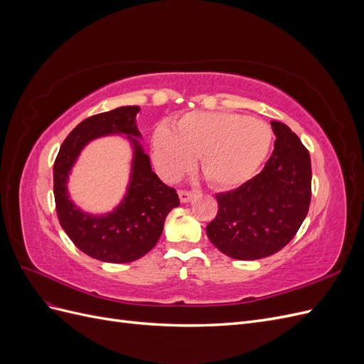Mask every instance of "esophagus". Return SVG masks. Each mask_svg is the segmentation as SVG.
I'll return each mask as SVG.
<instances>
[{"label":"esophagus","instance_id":"1","mask_svg":"<svg viewBox=\"0 0 364 364\" xmlns=\"http://www.w3.org/2000/svg\"><path fill=\"white\" fill-rule=\"evenodd\" d=\"M179 199H181L182 203H188V202H191L194 199V193L186 191V190H181L179 191Z\"/></svg>","mask_w":364,"mask_h":364}]
</instances>
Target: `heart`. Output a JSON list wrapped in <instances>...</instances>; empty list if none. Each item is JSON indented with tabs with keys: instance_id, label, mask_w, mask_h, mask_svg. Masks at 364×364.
<instances>
[{
	"instance_id": "1",
	"label": "heart",
	"mask_w": 364,
	"mask_h": 364,
	"mask_svg": "<svg viewBox=\"0 0 364 364\" xmlns=\"http://www.w3.org/2000/svg\"><path fill=\"white\" fill-rule=\"evenodd\" d=\"M273 130L261 119L235 112H191L176 121L174 132H153L151 153L164 179L176 181L200 156L206 181L232 188L255 176L266 161Z\"/></svg>"
}]
</instances>
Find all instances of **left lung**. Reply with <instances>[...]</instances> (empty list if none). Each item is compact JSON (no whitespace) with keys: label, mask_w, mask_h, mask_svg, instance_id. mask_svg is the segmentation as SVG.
I'll use <instances>...</instances> for the list:
<instances>
[{"label":"left lung","mask_w":364,"mask_h":364,"mask_svg":"<svg viewBox=\"0 0 364 364\" xmlns=\"http://www.w3.org/2000/svg\"><path fill=\"white\" fill-rule=\"evenodd\" d=\"M270 124L277 136L270 159L255 178L215 196L218 213L206 226L211 243L234 259L252 261L279 252L310 208V153L287 124Z\"/></svg>","instance_id":"obj_1"}]
</instances>
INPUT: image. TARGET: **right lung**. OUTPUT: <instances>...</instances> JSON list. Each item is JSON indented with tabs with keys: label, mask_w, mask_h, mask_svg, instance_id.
I'll return each instance as SVG.
<instances>
[{
	"label": "right lung",
	"mask_w": 364,
	"mask_h": 364,
	"mask_svg": "<svg viewBox=\"0 0 364 364\" xmlns=\"http://www.w3.org/2000/svg\"><path fill=\"white\" fill-rule=\"evenodd\" d=\"M138 112L139 106H121L83 119L63 141L54 161V200L60 226L83 253L105 262H132L144 257L158 243L165 217L179 206L176 190L151 171L139 141ZM111 134H123L132 147L127 194L111 213H85L69 199V174L91 140Z\"/></svg>",
	"instance_id": "add662e5"
}]
</instances>
